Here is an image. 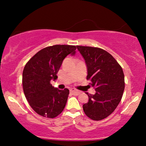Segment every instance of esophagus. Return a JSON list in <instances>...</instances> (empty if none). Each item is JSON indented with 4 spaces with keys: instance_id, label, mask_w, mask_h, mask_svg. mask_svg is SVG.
Listing matches in <instances>:
<instances>
[{
    "instance_id": "34e87169",
    "label": "esophagus",
    "mask_w": 146,
    "mask_h": 146,
    "mask_svg": "<svg viewBox=\"0 0 146 146\" xmlns=\"http://www.w3.org/2000/svg\"><path fill=\"white\" fill-rule=\"evenodd\" d=\"M70 91H71L72 93H73V94L75 95H80V93H81V92H80V90H78L75 89V88H71V89H70Z\"/></svg>"
}]
</instances>
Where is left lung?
Returning <instances> with one entry per match:
<instances>
[{
    "label": "left lung",
    "instance_id": "1",
    "mask_svg": "<svg viewBox=\"0 0 146 146\" xmlns=\"http://www.w3.org/2000/svg\"><path fill=\"white\" fill-rule=\"evenodd\" d=\"M85 60L87 80L95 87L83 110L93 120H102L111 114L121 101L125 88L124 74L116 60L102 48L77 46Z\"/></svg>",
    "mask_w": 146,
    "mask_h": 146
}]
</instances>
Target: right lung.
Instances as JSON below:
<instances>
[{"instance_id": "obj_1", "label": "right lung", "mask_w": 146, "mask_h": 146, "mask_svg": "<svg viewBox=\"0 0 146 146\" xmlns=\"http://www.w3.org/2000/svg\"><path fill=\"white\" fill-rule=\"evenodd\" d=\"M73 45H53L38 51L25 65L23 72V91L35 112L41 116L54 118L62 112L69 90H60L51 84L57 80L64 59L74 56Z\"/></svg>"}]
</instances>
